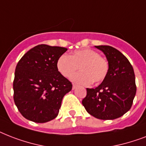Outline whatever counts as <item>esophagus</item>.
<instances>
[{"label": "esophagus", "mask_w": 146, "mask_h": 146, "mask_svg": "<svg viewBox=\"0 0 146 146\" xmlns=\"http://www.w3.org/2000/svg\"><path fill=\"white\" fill-rule=\"evenodd\" d=\"M77 87H78V85H76V84H73V86H72V90L76 89Z\"/></svg>", "instance_id": "obj_1"}]
</instances>
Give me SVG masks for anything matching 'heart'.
Returning <instances> with one entry per match:
<instances>
[{
	"label": "heart",
	"instance_id": "obj_1",
	"mask_svg": "<svg viewBox=\"0 0 146 146\" xmlns=\"http://www.w3.org/2000/svg\"><path fill=\"white\" fill-rule=\"evenodd\" d=\"M78 67L80 72L71 78L74 82L82 85L98 84L106 78L108 72V63L100 54L90 49L77 50L72 53L62 55L56 61V68L65 78H69Z\"/></svg>",
	"mask_w": 146,
	"mask_h": 146
}]
</instances>
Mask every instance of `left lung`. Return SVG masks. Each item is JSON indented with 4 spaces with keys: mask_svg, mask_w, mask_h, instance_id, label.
Here are the masks:
<instances>
[{
    "mask_svg": "<svg viewBox=\"0 0 146 146\" xmlns=\"http://www.w3.org/2000/svg\"><path fill=\"white\" fill-rule=\"evenodd\" d=\"M106 55L108 72L96 88H87L82 100L85 109L101 120H114L130 110L136 92L133 66L127 57L110 46H95Z\"/></svg>",
    "mask_w": 146,
    "mask_h": 146,
    "instance_id": "1",
    "label": "left lung"
}]
</instances>
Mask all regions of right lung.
Masks as SVG:
<instances>
[{"label":"right lung","mask_w":146,"mask_h":146,"mask_svg":"<svg viewBox=\"0 0 146 146\" xmlns=\"http://www.w3.org/2000/svg\"><path fill=\"white\" fill-rule=\"evenodd\" d=\"M67 49L40 44L19 61L15 71L13 99L23 117L45 123L59 114L62 100L71 91L72 83L56 68V61Z\"/></svg>","instance_id":"1"}]
</instances>
